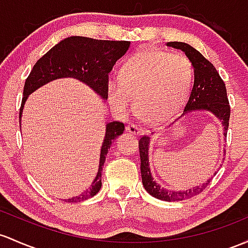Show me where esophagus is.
<instances>
[{"label":"esophagus","instance_id":"obj_1","mask_svg":"<svg viewBox=\"0 0 248 248\" xmlns=\"http://www.w3.org/2000/svg\"><path fill=\"white\" fill-rule=\"evenodd\" d=\"M126 130L133 135H140L141 133H142V129L134 124H129L128 126L126 127Z\"/></svg>","mask_w":248,"mask_h":248}]
</instances>
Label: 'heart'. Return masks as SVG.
I'll list each match as a JSON object with an SVG mask.
<instances>
[{"label":"heart","mask_w":248,"mask_h":248,"mask_svg":"<svg viewBox=\"0 0 248 248\" xmlns=\"http://www.w3.org/2000/svg\"><path fill=\"white\" fill-rule=\"evenodd\" d=\"M193 69L186 56L145 49L132 56L120 76L107 81L111 107L128 114L135 103L139 114L149 122H164L182 109L189 95Z\"/></svg>","instance_id":"b5f03b06"}]
</instances>
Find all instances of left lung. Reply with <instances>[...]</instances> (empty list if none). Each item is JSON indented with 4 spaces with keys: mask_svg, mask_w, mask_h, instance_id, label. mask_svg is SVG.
Segmentation results:
<instances>
[{
    "mask_svg": "<svg viewBox=\"0 0 248 248\" xmlns=\"http://www.w3.org/2000/svg\"><path fill=\"white\" fill-rule=\"evenodd\" d=\"M168 47L180 49L186 54V56L192 63L193 72H194V83L190 91L189 99L185 106L184 114L193 110H207L211 111L217 119L221 121L224 126V135L227 134L228 121H230L231 107L227 99L225 82L220 78L216 67L202 56L197 49L185 42H168ZM149 137L142 138L139 141V149H140L141 160V176H142V185L145 189L152 197L164 201H181L199 194L206 188L211 179L203 182L202 185L186 190H170L160 186L154 180L151 173L148 159Z\"/></svg>",
    "mask_w": 248,
    "mask_h": 248,
    "instance_id": "1",
    "label": "left lung"
}]
</instances>
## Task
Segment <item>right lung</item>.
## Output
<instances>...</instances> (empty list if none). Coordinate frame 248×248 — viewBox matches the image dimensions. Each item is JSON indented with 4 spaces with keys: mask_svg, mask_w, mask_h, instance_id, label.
<instances>
[{
    "mask_svg": "<svg viewBox=\"0 0 248 248\" xmlns=\"http://www.w3.org/2000/svg\"><path fill=\"white\" fill-rule=\"evenodd\" d=\"M130 46L129 41L95 40L91 37L70 36L62 40L47 51L32 67L23 88L22 103L20 108V124L24 103L32 92L50 81L63 78H73L86 83L107 100L108 73L120 58L126 54ZM124 130L122 122L113 121L106 124V135L100 153L99 170L92 186L78 197L67 199L68 202H81L94 197L101 188V172L105 165L111 141Z\"/></svg>",
    "mask_w": 248,
    "mask_h": 248,
    "instance_id": "obj_1",
    "label": "right lung"
}]
</instances>
